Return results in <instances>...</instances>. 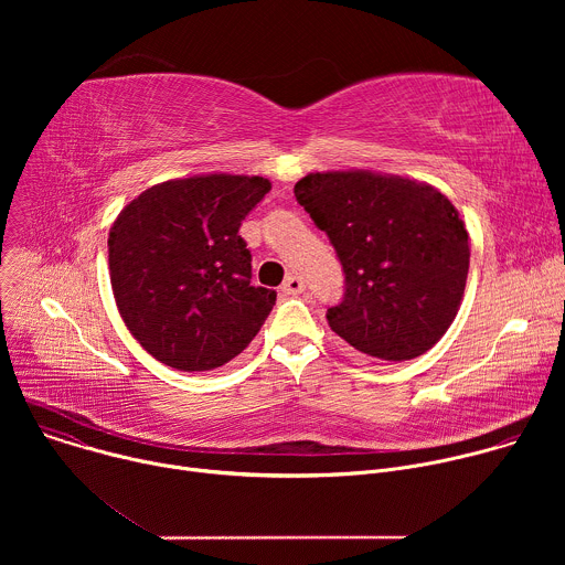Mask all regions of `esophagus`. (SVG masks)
<instances>
[{"instance_id":"34e87169","label":"esophagus","mask_w":565,"mask_h":565,"mask_svg":"<svg viewBox=\"0 0 565 565\" xmlns=\"http://www.w3.org/2000/svg\"><path fill=\"white\" fill-rule=\"evenodd\" d=\"M303 288H306V284H303V279L299 275H288L286 281L281 284V290L286 295H299V292H303Z\"/></svg>"}]
</instances>
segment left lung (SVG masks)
Listing matches in <instances>:
<instances>
[{
  "instance_id": "1",
  "label": "left lung",
  "mask_w": 565,
  "mask_h": 565,
  "mask_svg": "<svg viewBox=\"0 0 565 565\" xmlns=\"http://www.w3.org/2000/svg\"><path fill=\"white\" fill-rule=\"evenodd\" d=\"M295 196L347 275L329 327L377 362L427 353L451 327L469 273V234L434 185L371 170L312 172Z\"/></svg>"
}]
</instances>
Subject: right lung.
Returning <instances> with one entry per match:
<instances>
[{
  "mask_svg": "<svg viewBox=\"0 0 565 565\" xmlns=\"http://www.w3.org/2000/svg\"><path fill=\"white\" fill-rule=\"evenodd\" d=\"M270 181L196 174L151 185L109 230L118 312L138 344L179 371H212L262 331L277 292L253 286L241 221Z\"/></svg>",
  "mask_w": 565,
  "mask_h": 565,
  "instance_id": "obj_1",
  "label": "right lung"
}]
</instances>
